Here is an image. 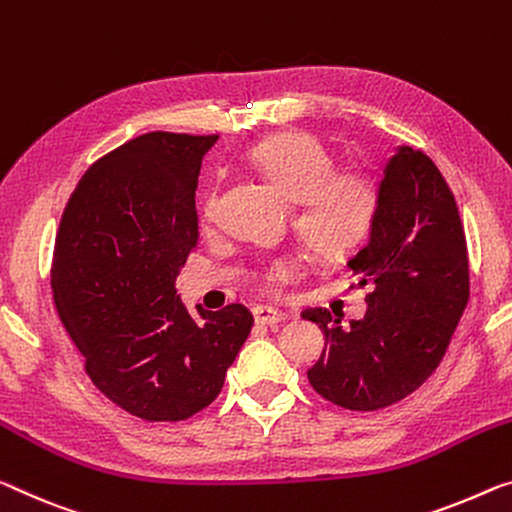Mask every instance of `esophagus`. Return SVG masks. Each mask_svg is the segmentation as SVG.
<instances>
[{
    "label": "esophagus",
    "instance_id": "esophagus-1",
    "mask_svg": "<svg viewBox=\"0 0 512 512\" xmlns=\"http://www.w3.org/2000/svg\"><path fill=\"white\" fill-rule=\"evenodd\" d=\"M283 318H286V313L279 309H272V306H263V304L254 306V320L258 325H274V322H281Z\"/></svg>",
    "mask_w": 512,
    "mask_h": 512
}]
</instances>
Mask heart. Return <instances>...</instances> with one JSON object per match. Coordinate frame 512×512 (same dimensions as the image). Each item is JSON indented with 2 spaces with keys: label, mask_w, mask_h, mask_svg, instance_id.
<instances>
[{
  "label": "heart",
  "mask_w": 512,
  "mask_h": 512,
  "mask_svg": "<svg viewBox=\"0 0 512 512\" xmlns=\"http://www.w3.org/2000/svg\"><path fill=\"white\" fill-rule=\"evenodd\" d=\"M249 164L274 190L295 203V229L306 245L322 254H334L357 245L375 210V185L359 169H334V160L316 137L286 132L256 144ZM201 217L212 224L217 217V190L201 201ZM290 267L279 261L272 277Z\"/></svg>",
  "instance_id": "obj_1"
}]
</instances>
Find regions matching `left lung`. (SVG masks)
I'll list each match as a JSON object with an SVG mask.
<instances>
[{"label":"left lung","instance_id":"obj_1","mask_svg":"<svg viewBox=\"0 0 512 512\" xmlns=\"http://www.w3.org/2000/svg\"><path fill=\"white\" fill-rule=\"evenodd\" d=\"M348 267L357 286L371 288L368 309L350 327L327 309L302 313L325 334L306 375L329 403L373 412L428 380L469 302L465 229L426 153L398 146L384 164L368 238Z\"/></svg>","mask_w":512,"mask_h":512}]
</instances>
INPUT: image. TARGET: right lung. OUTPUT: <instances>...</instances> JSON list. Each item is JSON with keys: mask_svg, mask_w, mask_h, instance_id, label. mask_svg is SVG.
Returning a JSON list of instances; mask_svg holds the SVG:
<instances>
[{"mask_svg": "<svg viewBox=\"0 0 512 512\" xmlns=\"http://www.w3.org/2000/svg\"><path fill=\"white\" fill-rule=\"evenodd\" d=\"M217 137L148 132L86 171L61 215L52 293L86 373L144 421H180L224 387L254 325L249 309L180 302L199 245L194 192Z\"/></svg>", "mask_w": 512, "mask_h": 512, "instance_id": "obj_1", "label": "right lung"}]
</instances>
